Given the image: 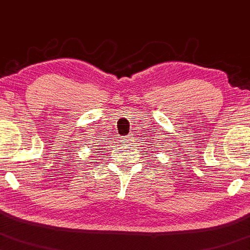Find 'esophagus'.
<instances>
[{
    "instance_id": "obj_1",
    "label": "esophagus",
    "mask_w": 250,
    "mask_h": 250,
    "mask_svg": "<svg viewBox=\"0 0 250 250\" xmlns=\"http://www.w3.org/2000/svg\"><path fill=\"white\" fill-rule=\"evenodd\" d=\"M125 140H127V141H130V138H127V139H125Z\"/></svg>"
}]
</instances>
